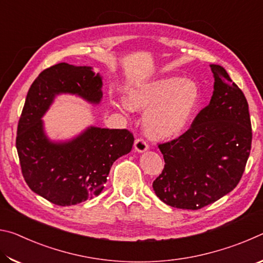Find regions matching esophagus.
<instances>
[{
  "instance_id": "esophagus-1",
  "label": "esophagus",
  "mask_w": 263,
  "mask_h": 263,
  "mask_svg": "<svg viewBox=\"0 0 263 263\" xmlns=\"http://www.w3.org/2000/svg\"><path fill=\"white\" fill-rule=\"evenodd\" d=\"M135 149L139 153L146 152V151L148 149V144L146 142L145 139H142V138H138L135 141Z\"/></svg>"
}]
</instances>
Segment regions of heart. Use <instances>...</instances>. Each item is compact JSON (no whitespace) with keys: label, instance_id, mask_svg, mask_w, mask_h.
<instances>
[{"label":"heart","instance_id":"obj_1","mask_svg":"<svg viewBox=\"0 0 263 263\" xmlns=\"http://www.w3.org/2000/svg\"><path fill=\"white\" fill-rule=\"evenodd\" d=\"M199 102V89L190 79L161 78L137 84L126 94L132 110H146L144 127L154 138L181 135L188 126Z\"/></svg>","mask_w":263,"mask_h":263}]
</instances>
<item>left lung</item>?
Here are the masks:
<instances>
[{"label": "left lung", "mask_w": 263, "mask_h": 263, "mask_svg": "<svg viewBox=\"0 0 263 263\" xmlns=\"http://www.w3.org/2000/svg\"><path fill=\"white\" fill-rule=\"evenodd\" d=\"M210 103L188 131L159 144L164 168L153 182L167 205L198 210L232 191L243 174L252 146V125L243 92L219 65Z\"/></svg>", "instance_id": "obj_1"}]
</instances>
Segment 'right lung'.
<instances>
[{
	"mask_svg": "<svg viewBox=\"0 0 263 263\" xmlns=\"http://www.w3.org/2000/svg\"><path fill=\"white\" fill-rule=\"evenodd\" d=\"M59 94L99 104L103 95L101 75L88 66L66 62L43 70L26 95L16 148L29 188L55 205L68 206L101 194L112 163L131 152L135 138L126 128L90 126L70 140H50L42 117Z\"/></svg>",
	"mask_w": 263,
	"mask_h": 263,
	"instance_id": "obj_1",
	"label": "right lung"
}]
</instances>
